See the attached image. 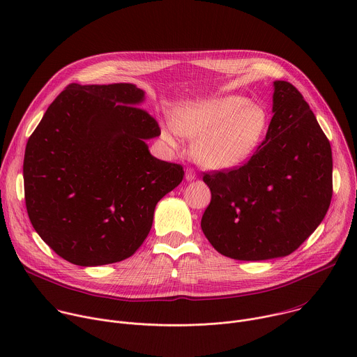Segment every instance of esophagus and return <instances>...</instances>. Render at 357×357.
<instances>
[{"instance_id": "esophagus-1", "label": "esophagus", "mask_w": 357, "mask_h": 357, "mask_svg": "<svg viewBox=\"0 0 357 357\" xmlns=\"http://www.w3.org/2000/svg\"><path fill=\"white\" fill-rule=\"evenodd\" d=\"M185 179H186L188 182L195 181V179H196V174H195V171H193V169H190V168H188V169L185 171Z\"/></svg>"}]
</instances>
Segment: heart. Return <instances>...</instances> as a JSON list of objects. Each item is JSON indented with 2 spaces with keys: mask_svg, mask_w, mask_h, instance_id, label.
<instances>
[{
  "mask_svg": "<svg viewBox=\"0 0 357 357\" xmlns=\"http://www.w3.org/2000/svg\"><path fill=\"white\" fill-rule=\"evenodd\" d=\"M162 138L175 145V132L193 142L192 157L203 168L231 169L247 160L264 141L270 116L266 107L243 96H222L174 109Z\"/></svg>",
  "mask_w": 357,
  "mask_h": 357,
  "instance_id": "obj_1",
  "label": "heart"
}]
</instances>
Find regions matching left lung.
<instances>
[{
  "mask_svg": "<svg viewBox=\"0 0 357 357\" xmlns=\"http://www.w3.org/2000/svg\"><path fill=\"white\" fill-rule=\"evenodd\" d=\"M212 200L202 231L226 257H285L324 220L332 199V149L315 114L288 82L275 80L266 139L247 164L206 174Z\"/></svg>",
  "mask_w": 357,
  "mask_h": 357,
  "instance_id": "left-lung-1",
  "label": "left lung"
}]
</instances>
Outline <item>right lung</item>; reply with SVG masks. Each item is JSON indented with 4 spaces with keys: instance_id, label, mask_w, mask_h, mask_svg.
<instances>
[{
    "instance_id": "obj_1",
    "label": "right lung",
    "mask_w": 357,
    "mask_h": 357,
    "mask_svg": "<svg viewBox=\"0 0 357 357\" xmlns=\"http://www.w3.org/2000/svg\"><path fill=\"white\" fill-rule=\"evenodd\" d=\"M132 83L69 84L28 139L25 203L40 238L66 261H123L146 238L157 203L183 179L151 155L161 134Z\"/></svg>"
}]
</instances>
